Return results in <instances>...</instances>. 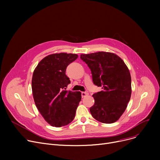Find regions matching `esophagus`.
<instances>
[{
	"instance_id": "1",
	"label": "esophagus",
	"mask_w": 160,
	"mask_h": 160,
	"mask_svg": "<svg viewBox=\"0 0 160 160\" xmlns=\"http://www.w3.org/2000/svg\"><path fill=\"white\" fill-rule=\"evenodd\" d=\"M88 95H89V93H88V92H82V93H81V95H82V98L87 97Z\"/></svg>"
}]
</instances>
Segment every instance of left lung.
<instances>
[{
	"mask_svg": "<svg viewBox=\"0 0 160 160\" xmlns=\"http://www.w3.org/2000/svg\"><path fill=\"white\" fill-rule=\"evenodd\" d=\"M92 74L93 83L102 90L93 95L94 105L90 112L98 121L116 122L124 112L131 93V76L122 59L111 52L81 54Z\"/></svg>",
	"mask_w": 160,
	"mask_h": 160,
	"instance_id": "1",
	"label": "left lung"
}]
</instances>
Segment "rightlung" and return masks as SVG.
Returning <instances> with one entry per match:
<instances>
[{
	"instance_id": "1",
	"label": "right lung",
	"mask_w": 160,
	"mask_h": 160,
	"mask_svg": "<svg viewBox=\"0 0 160 160\" xmlns=\"http://www.w3.org/2000/svg\"><path fill=\"white\" fill-rule=\"evenodd\" d=\"M77 54H50L42 60L33 71L32 89L38 110L52 127H61L71 122L81 100L80 91H67L71 83L65 74L67 67Z\"/></svg>"
}]
</instances>
